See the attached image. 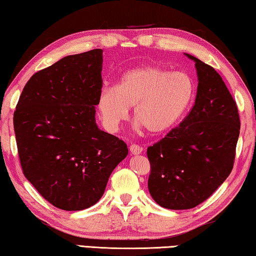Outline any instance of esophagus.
I'll return each instance as SVG.
<instances>
[{
  "label": "esophagus",
  "instance_id": "1",
  "mask_svg": "<svg viewBox=\"0 0 256 256\" xmlns=\"http://www.w3.org/2000/svg\"><path fill=\"white\" fill-rule=\"evenodd\" d=\"M141 152H142V148L138 146V144H132L131 146H130V152L133 155H139V154H141Z\"/></svg>",
  "mask_w": 256,
  "mask_h": 256
}]
</instances>
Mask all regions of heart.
<instances>
[{
    "mask_svg": "<svg viewBox=\"0 0 256 256\" xmlns=\"http://www.w3.org/2000/svg\"><path fill=\"white\" fill-rule=\"evenodd\" d=\"M196 84L186 72L160 66L133 68L122 76L115 87L98 94V110L104 128L116 132L133 106L136 128L150 134H164L176 128L196 98Z\"/></svg>",
    "mask_w": 256,
    "mask_h": 256,
    "instance_id": "1",
    "label": "heart"
}]
</instances>
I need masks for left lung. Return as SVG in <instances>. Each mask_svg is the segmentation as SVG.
<instances>
[{
	"instance_id": "obj_1",
	"label": "left lung",
	"mask_w": 256,
	"mask_h": 256,
	"mask_svg": "<svg viewBox=\"0 0 256 256\" xmlns=\"http://www.w3.org/2000/svg\"><path fill=\"white\" fill-rule=\"evenodd\" d=\"M198 90L178 128L148 147V190L163 208L182 210L207 200L234 163L240 120L236 101L216 70L196 57Z\"/></svg>"
}]
</instances>
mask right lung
<instances>
[{"mask_svg": "<svg viewBox=\"0 0 256 256\" xmlns=\"http://www.w3.org/2000/svg\"><path fill=\"white\" fill-rule=\"evenodd\" d=\"M102 52L68 55L34 74L14 114L22 172L49 204L63 210L96 204L128 152L123 140L95 122Z\"/></svg>", "mask_w": 256, "mask_h": 256, "instance_id": "add662e5", "label": "right lung"}]
</instances>
